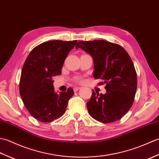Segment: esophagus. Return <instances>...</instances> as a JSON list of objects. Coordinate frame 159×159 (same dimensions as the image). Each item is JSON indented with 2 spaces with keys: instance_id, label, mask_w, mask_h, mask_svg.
I'll return each instance as SVG.
<instances>
[{
  "instance_id": "esophagus-1",
  "label": "esophagus",
  "mask_w": 159,
  "mask_h": 159,
  "mask_svg": "<svg viewBox=\"0 0 159 159\" xmlns=\"http://www.w3.org/2000/svg\"><path fill=\"white\" fill-rule=\"evenodd\" d=\"M80 87H74V88H73V89H74V92H77V91L78 90H79V89H80Z\"/></svg>"
}]
</instances>
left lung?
I'll return each mask as SVG.
<instances>
[{"label":"left lung","instance_id":"1","mask_svg":"<svg viewBox=\"0 0 159 159\" xmlns=\"http://www.w3.org/2000/svg\"><path fill=\"white\" fill-rule=\"evenodd\" d=\"M76 48H80L92 57L93 77L106 83L107 92L92 91L87 103L91 117L107 124L120 120L134 102L137 78L134 64L121 46L104 40L80 41Z\"/></svg>","mask_w":159,"mask_h":159}]
</instances>
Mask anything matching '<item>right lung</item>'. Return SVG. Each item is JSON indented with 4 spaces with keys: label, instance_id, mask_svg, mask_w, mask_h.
<instances>
[{
    "label": "right lung",
    "instance_id": "add662e5",
    "mask_svg": "<svg viewBox=\"0 0 159 159\" xmlns=\"http://www.w3.org/2000/svg\"><path fill=\"white\" fill-rule=\"evenodd\" d=\"M76 40H53L35 47L24 64L20 80V93L26 109L42 122H50L65 113L74 91L55 92L52 76L60 75L64 61Z\"/></svg>",
    "mask_w": 159,
    "mask_h": 159
}]
</instances>
